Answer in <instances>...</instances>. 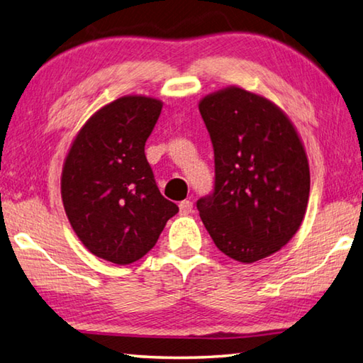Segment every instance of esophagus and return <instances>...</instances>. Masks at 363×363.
Returning a JSON list of instances; mask_svg holds the SVG:
<instances>
[{"mask_svg":"<svg viewBox=\"0 0 363 363\" xmlns=\"http://www.w3.org/2000/svg\"><path fill=\"white\" fill-rule=\"evenodd\" d=\"M179 211H181V214H190L194 211V203L190 201V200H184V201H181L179 203Z\"/></svg>","mask_w":363,"mask_h":363,"instance_id":"obj_1","label":"esophagus"}]
</instances>
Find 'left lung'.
<instances>
[{"mask_svg": "<svg viewBox=\"0 0 363 363\" xmlns=\"http://www.w3.org/2000/svg\"><path fill=\"white\" fill-rule=\"evenodd\" d=\"M214 149V189L196 209L217 249L252 263L286 246L309 199V167L287 116L267 98L228 87L200 101Z\"/></svg>", "mask_w": 363, "mask_h": 363, "instance_id": "8db88e82", "label": "left lung"}]
</instances>
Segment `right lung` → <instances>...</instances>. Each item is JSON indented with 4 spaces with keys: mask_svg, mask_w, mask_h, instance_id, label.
Here are the masks:
<instances>
[{
    "mask_svg": "<svg viewBox=\"0 0 363 363\" xmlns=\"http://www.w3.org/2000/svg\"><path fill=\"white\" fill-rule=\"evenodd\" d=\"M162 101L122 96L91 116L76 136L62 173L63 206L91 254L117 265L155 246L179 208L157 187L144 154Z\"/></svg>",
    "mask_w": 363,
    "mask_h": 363,
    "instance_id": "right-lung-1",
    "label": "right lung"
}]
</instances>
